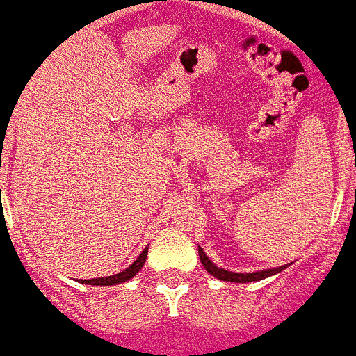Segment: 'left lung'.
Returning a JSON list of instances; mask_svg holds the SVG:
<instances>
[{"label":"left lung","mask_w":356,"mask_h":356,"mask_svg":"<svg viewBox=\"0 0 356 356\" xmlns=\"http://www.w3.org/2000/svg\"><path fill=\"white\" fill-rule=\"evenodd\" d=\"M199 257H201V262L206 268V271L210 275H213L215 279L224 280V282H253V280H262L266 279V277H271V275L279 273V271H282L286 268V266H280V268H271V270L264 271H253V273H235V271H226L224 268L215 266L213 262L208 259V255H206L202 248H199Z\"/></svg>","instance_id":"left-lung-1"}]
</instances>
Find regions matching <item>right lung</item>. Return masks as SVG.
<instances>
[{"mask_svg":"<svg viewBox=\"0 0 356 356\" xmlns=\"http://www.w3.org/2000/svg\"><path fill=\"white\" fill-rule=\"evenodd\" d=\"M146 257H148V248H145L141 255L137 257L136 261L128 266L127 270H122L121 273L110 275V277H101V279L81 280V282L83 284H90V286H113V284H121V282H127V280H130L132 277H136V275L141 271V268L145 266Z\"/></svg>","mask_w":356,"mask_h":356,"instance_id":"right-lung-1","label":"right lung"}]
</instances>
